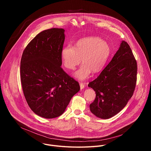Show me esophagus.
<instances>
[{"mask_svg": "<svg viewBox=\"0 0 151 151\" xmlns=\"http://www.w3.org/2000/svg\"><path fill=\"white\" fill-rule=\"evenodd\" d=\"M79 85H80V88H81V90L83 89V88H84V87H85V83H83V82H80V83H79Z\"/></svg>", "mask_w": 151, "mask_h": 151, "instance_id": "34e87169", "label": "esophagus"}]
</instances>
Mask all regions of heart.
Instances as JSON below:
<instances>
[{
  "mask_svg": "<svg viewBox=\"0 0 151 151\" xmlns=\"http://www.w3.org/2000/svg\"><path fill=\"white\" fill-rule=\"evenodd\" d=\"M111 54L110 47L106 41L98 37H87L77 42L75 48L69 45L61 52L63 66L74 70L81 61L83 63L75 73L81 80L87 78L91 72L97 73L104 67Z\"/></svg>",
  "mask_w": 151,
  "mask_h": 151,
  "instance_id": "heart-1",
  "label": "heart"
}]
</instances>
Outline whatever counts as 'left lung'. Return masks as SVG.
Instances as JSON below:
<instances>
[{
	"label": "left lung",
	"mask_w": 151,
	"mask_h": 151,
	"mask_svg": "<svg viewBox=\"0 0 151 151\" xmlns=\"http://www.w3.org/2000/svg\"><path fill=\"white\" fill-rule=\"evenodd\" d=\"M137 62L125 41L100 75L88 86L96 92L91 112L98 118L109 119L119 113L133 95L137 81Z\"/></svg>",
	"instance_id": "left-lung-1"
}]
</instances>
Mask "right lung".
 Wrapping results in <instances>:
<instances>
[{"label": "right lung", "instance_id": "add662e5", "mask_svg": "<svg viewBox=\"0 0 151 151\" xmlns=\"http://www.w3.org/2000/svg\"><path fill=\"white\" fill-rule=\"evenodd\" d=\"M64 32L58 28L41 32L29 43L21 59V82L27 103L34 113L47 119L62 115L80 90L78 82L61 68Z\"/></svg>", "mask_w": 151, "mask_h": 151}]
</instances>
